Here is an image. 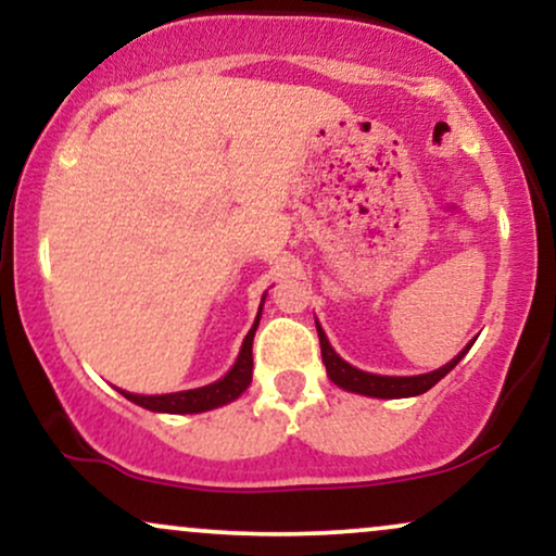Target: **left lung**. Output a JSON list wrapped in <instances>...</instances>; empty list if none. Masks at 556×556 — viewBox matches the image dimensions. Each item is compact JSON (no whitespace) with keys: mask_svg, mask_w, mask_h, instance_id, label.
I'll list each match as a JSON object with an SVG mask.
<instances>
[{"mask_svg":"<svg viewBox=\"0 0 556 556\" xmlns=\"http://www.w3.org/2000/svg\"><path fill=\"white\" fill-rule=\"evenodd\" d=\"M316 331H318V342H321V358H324V366H327V376L331 381H334L337 387L348 389V392H358V394H366V397H381V400H394V397H416V394H424L429 392V389L437 384L439 379H444L446 374L452 371V368L457 366L465 358V353L470 350L468 348L463 350L457 358H452L446 366L437 368V371L431 374H420V376H379V374H368V371H361V368L350 366L348 361H342L340 355L334 353V348H331L327 334H324V329L318 327L316 321Z\"/></svg>","mask_w":556,"mask_h":556,"instance_id":"left-lung-1","label":"left lung"}]
</instances>
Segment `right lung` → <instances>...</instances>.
Segmentation results:
<instances>
[{"mask_svg": "<svg viewBox=\"0 0 556 556\" xmlns=\"http://www.w3.org/2000/svg\"><path fill=\"white\" fill-rule=\"evenodd\" d=\"M261 321V311L253 321L251 331L245 334L242 340L240 355L235 361V366L229 368V374L225 379L214 381V384L206 387H198V389H188V392H172V394H130V392H119L125 394L127 400L136 402V405L146 407V410H154V413H203V410H212V407L227 405V402L238 400L248 387H251L253 379V334H256Z\"/></svg>", "mask_w": 556, "mask_h": 556, "instance_id": "right-lung-1", "label": "right lung"}]
</instances>
